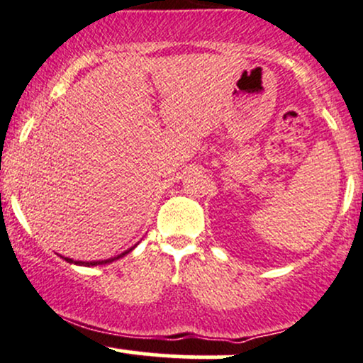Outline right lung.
Wrapping results in <instances>:
<instances>
[{
    "label": "right lung",
    "mask_w": 363,
    "mask_h": 363,
    "mask_svg": "<svg viewBox=\"0 0 363 363\" xmlns=\"http://www.w3.org/2000/svg\"><path fill=\"white\" fill-rule=\"evenodd\" d=\"M133 249L135 247H131V249H128V251H124V252H121L119 256H116V257H111V259H104V261H73V259H69V257H65L66 261L68 262H73V264H80V266H97V264H107V262H112V261H116V259H119V257H123V256H126L128 252H131ZM62 257V256H61Z\"/></svg>",
    "instance_id": "1"
}]
</instances>
